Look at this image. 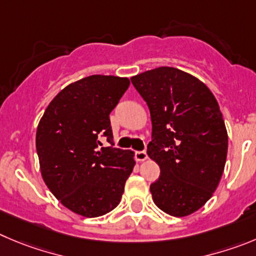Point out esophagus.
<instances>
[{
	"label": "esophagus",
	"mask_w": 256,
	"mask_h": 256,
	"mask_svg": "<svg viewBox=\"0 0 256 256\" xmlns=\"http://www.w3.org/2000/svg\"><path fill=\"white\" fill-rule=\"evenodd\" d=\"M135 159L138 162H144L148 159L146 152H135Z\"/></svg>",
	"instance_id": "esophagus-1"
}]
</instances>
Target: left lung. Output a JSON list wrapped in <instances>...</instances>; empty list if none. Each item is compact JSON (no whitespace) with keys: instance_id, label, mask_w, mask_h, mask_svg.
Listing matches in <instances>:
<instances>
[{"instance_id":"left-lung-1","label":"left lung","mask_w":256,"mask_h":256,"mask_svg":"<svg viewBox=\"0 0 256 256\" xmlns=\"http://www.w3.org/2000/svg\"><path fill=\"white\" fill-rule=\"evenodd\" d=\"M131 82L149 107L148 155L160 166L152 200L170 216H188L212 197L225 168L228 139L218 104L204 82L172 66Z\"/></svg>"}]
</instances>
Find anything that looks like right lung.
Listing matches in <instances>:
<instances>
[{"label":"right lung","instance_id":"1","mask_svg":"<svg viewBox=\"0 0 256 256\" xmlns=\"http://www.w3.org/2000/svg\"><path fill=\"white\" fill-rule=\"evenodd\" d=\"M130 86L128 78L90 76L52 98L36 130L42 179L74 214L98 217L120 204L132 172L134 152L114 148L110 114ZM101 137L111 147L100 148Z\"/></svg>","mask_w":256,"mask_h":256}]
</instances>
